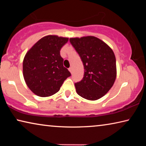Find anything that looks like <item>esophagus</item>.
Returning <instances> with one entry per match:
<instances>
[{
    "mask_svg": "<svg viewBox=\"0 0 146 146\" xmlns=\"http://www.w3.org/2000/svg\"><path fill=\"white\" fill-rule=\"evenodd\" d=\"M69 70V71H70V73H72V71H73V69H72V68H70L68 69Z\"/></svg>",
    "mask_w": 146,
    "mask_h": 146,
    "instance_id": "esophagus-1",
    "label": "esophagus"
}]
</instances>
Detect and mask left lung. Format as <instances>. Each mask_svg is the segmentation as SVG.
<instances>
[{"instance_id": "left-lung-1", "label": "left lung", "mask_w": 146, "mask_h": 146, "mask_svg": "<svg viewBox=\"0 0 146 146\" xmlns=\"http://www.w3.org/2000/svg\"><path fill=\"white\" fill-rule=\"evenodd\" d=\"M84 68L82 80L75 83L76 93L84 98L96 100L107 93L117 76L115 54L111 48L95 36L71 38Z\"/></svg>"}]
</instances>
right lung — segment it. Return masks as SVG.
Returning a JSON list of instances; mask_svg holds the SVG:
<instances>
[{"label":"right lung","mask_w":146,"mask_h":146,"mask_svg":"<svg viewBox=\"0 0 146 146\" xmlns=\"http://www.w3.org/2000/svg\"><path fill=\"white\" fill-rule=\"evenodd\" d=\"M68 38L48 35L40 38L27 52L23 60V76L35 95L49 97L60 90L71 73L64 67L60 51Z\"/></svg>","instance_id":"add662e5"}]
</instances>
